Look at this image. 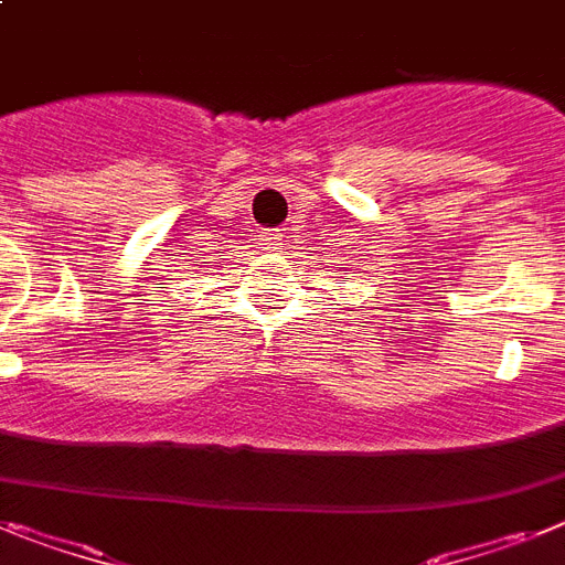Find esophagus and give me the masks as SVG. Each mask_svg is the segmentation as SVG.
I'll return each mask as SVG.
<instances>
[{
    "mask_svg": "<svg viewBox=\"0 0 565 565\" xmlns=\"http://www.w3.org/2000/svg\"><path fill=\"white\" fill-rule=\"evenodd\" d=\"M260 241H264V244H269L275 249V246H278V241H281V232H278V230H267V232H264V235H260Z\"/></svg>",
    "mask_w": 565,
    "mask_h": 565,
    "instance_id": "34e87169",
    "label": "esophagus"
}]
</instances>
